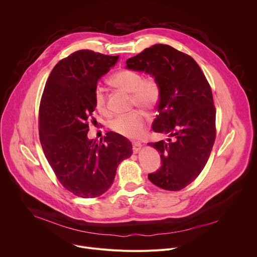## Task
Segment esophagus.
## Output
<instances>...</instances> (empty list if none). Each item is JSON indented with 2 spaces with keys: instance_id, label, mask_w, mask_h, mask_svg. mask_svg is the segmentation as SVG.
I'll use <instances>...</instances> for the list:
<instances>
[{
  "instance_id": "obj_1",
  "label": "esophagus",
  "mask_w": 257,
  "mask_h": 257,
  "mask_svg": "<svg viewBox=\"0 0 257 257\" xmlns=\"http://www.w3.org/2000/svg\"><path fill=\"white\" fill-rule=\"evenodd\" d=\"M140 149H141V143H139V142H133L132 143V151H133L134 154L138 153Z\"/></svg>"
}]
</instances>
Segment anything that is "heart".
Masks as SVG:
<instances>
[{
  "label": "heart",
  "instance_id": "1",
  "mask_svg": "<svg viewBox=\"0 0 257 257\" xmlns=\"http://www.w3.org/2000/svg\"><path fill=\"white\" fill-rule=\"evenodd\" d=\"M109 81L116 87L131 92V104L139 105L146 111H154L162 97V87L154 76L142 77L139 72L131 69H122L111 76ZM94 107L102 116H108L109 111L104 90L96 85L93 92ZM146 124V116L140 108H135L128 114L118 116L111 123V129L122 136L134 138L142 134Z\"/></svg>",
  "mask_w": 257,
  "mask_h": 257
}]
</instances>
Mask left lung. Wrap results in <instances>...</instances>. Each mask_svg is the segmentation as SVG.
<instances>
[{"label":"left lung","instance_id":"8db88e82","mask_svg":"<svg viewBox=\"0 0 257 257\" xmlns=\"http://www.w3.org/2000/svg\"><path fill=\"white\" fill-rule=\"evenodd\" d=\"M161 84L162 97L153 129L168 141L150 142L161 155L162 167L149 174L158 187L179 191L201 173L215 140V107L210 85L189 55L168 45H155L126 61Z\"/></svg>","mask_w":257,"mask_h":257}]
</instances>
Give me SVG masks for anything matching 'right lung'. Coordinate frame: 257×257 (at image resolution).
Wrapping results in <instances>:
<instances>
[{"instance_id": "add662e5", "label": "right lung", "mask_w": 257, "mask_h": 257, "mask_svg": "<svg viewBox=\"0 0 257 257\" xmlns=\"http://www.w3.org/2000/svg\"><path fill=\"white\" fill-rule=\"evenodd\" d=\"M119 56L80 50L62 59L47 80L39 111L40 140L45 156L65 189L94 198L112 186L118 165L132 155L130 141L107 132L88 139L93 92L98 79Z\"/></svg>"}]
</instances>
